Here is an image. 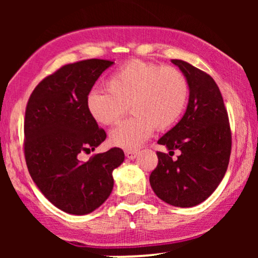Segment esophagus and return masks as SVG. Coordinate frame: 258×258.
Here are the masks:
<instances>
[{
  "instance_id": "obj_1",
  "label": "esophagus",
  "mask_w": 258,
  "mask_h": 258,
  "mask_svg": "<svg viewBox=\"0 0 258 258\" xmlns=\"http://www.w3.org/2000/svg\"><path fill=\"white\" fill-rule=\"evenodd\" d=\"M137 152H135V150H126L125 152V155H126V158L127 159H131V160H133V159H136V156H137Z\"/></svg>"
}]
</instances>
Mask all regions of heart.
I'll use <instances>...</instances> for the list:
<instances>
[{
  "mask_svg": "<svg viewBox=\"0 0 258 258\" xmlns=\"http://www.w3.org/2000/svg\"><path fill=\"white\" fill-rule=\"evenodd\" d=\"M106 91L93 90L86 108L99 125H112L126 114L135 116L111 130L110 142L125 149H137L154 130L165 131L180 119L188 103L189 84L180 70L170 65L130 60L112 73Z\"/></svg>",
  "mask_w": 258,
  "mask_h": 258,
  "instance_id": "1",
  "label": "heart"
}]
</instances>
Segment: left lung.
I'll list each match as a JSON object with an SVG mask.
<instances>
[{
  "mask_svg": "<svg viewBox=\"0 0 258 258\" xmlns=\"http://www.w3.org/2000/svg\"><path fill=\"white\" fill-rule=\"evenodd\" d=\"M172 63L188 80L189 102L179 122L158 141L170 152H156L159 162L149 182L165 203L191 207L206 200L223 179L232 152V131L215 80L184 60L172 59ZM174 150L181 154L172 160Z\"/></svg>",
  "mask_w": 258,
  "mask_h": 258,
  "instance_id": "left-lung-1",
  "label": "left lung"
}]
</instances>
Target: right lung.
Wrapping results in <instances>:
<instances>
[{"label": "right lung", "instance_id": "1", "mask_svg": "<svg viewBox=\"0 0 258 258\" xmlns=\"http://www.w3.org/2000/svg\"><path fill=\"white\" fill-rule=\"evenodd\" d=\"M114 61L87 59L63 65L32 91L25 109L24 155L32 180L61 211L86 215L110 195L112 171L125 160L120 148L94 154L106 133L88 114L86 97Z\"/></svg>", "mask_w": 258, "mask_h": 258}]
</instances>
